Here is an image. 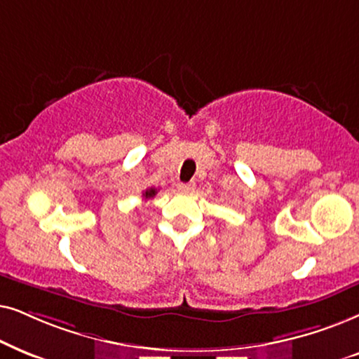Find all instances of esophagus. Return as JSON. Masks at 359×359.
I'll use <instances>...</instances> for the list:
<instances>
[{"label": "esophagus", "instance_id": "obj_1", "mask_svg": "<svg viewBox=\"0 0 359 359\" xmlns=\"http://www.w3.org/2000/svg\"><path fill=\"white\" fill-rule=\"evenodd\" d=\"M177 189H179V192L189 194V192H192V190L195 189V184H194V182H189V184H184V182H180L179 185H177Z\"/></svg>", "mask_w": 359, "mask_h": 359}]
</instances>
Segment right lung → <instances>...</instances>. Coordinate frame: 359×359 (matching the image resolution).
Wrapping results in <instances>:
<instances>
[{
  "label": "right lung",
  "mask_w": 359,
  "mask_h": 359,
  "mask_svg": "<svg viewBox=\"0 0 359 359\" xmlns=\"http://www.w3.org/2000/svg\"><path fill=\"white\" fill-rule=\"evenodd\" d=\"M156 194H157V189L151 187V189H146L144 192H142V197H144V198H152V197H156Z\"/></svg>",
  "instance_id": "1"
}]
</instances>
